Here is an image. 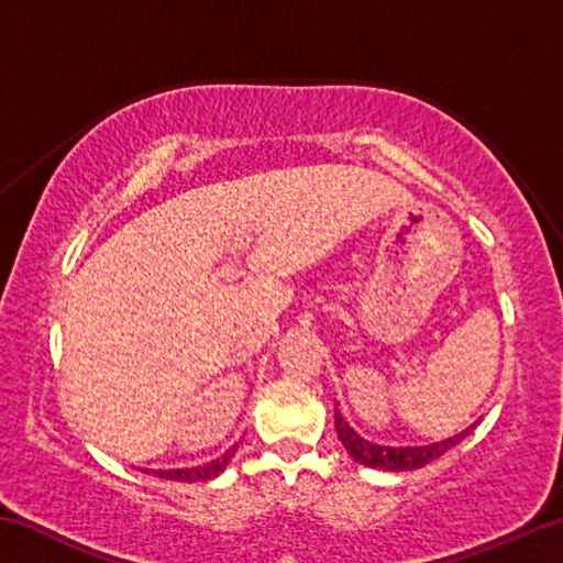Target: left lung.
I'll return each mask as SVG.
<instances>
[{
  "mask_svg": "<svg viewBox=\"0 0 563 563\" xmlns=\"http://www.w3.org/2000/svg\"><path fill=\"white\" fill-rule=\"evenodd\" d=\"M474 427L476 422L472 427H466V430H462L460 434L446 437L442 442L424 444V446H383V444L367 442L365 437H360L335 407V430L347 454L360 464L373 466V470H387V472L419 470V466L434 462L437 456H442L444 452H450L454 444H460L464 437L474 430Z\"/></svg>",
  "mask_w": 563,
  "mask_h": 563,
  "instance_id": "obj_1",
  "label": "left lung"
}]
</instances>
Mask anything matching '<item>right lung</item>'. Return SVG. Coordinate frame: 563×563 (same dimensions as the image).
<instances>
[{
    "label": "right lung",
    "instance_id": "right-lung-1",
    "mask_svg": "<svg viewBox=\"0 0 563 563\" xmlns=\"http://www.w3.org/2000/svg\"><path fill=\"white\" fill-rule=\"evenodd\" d=\"M238 444H233L231 450H228L223 456H218V460L201 464V466H190V470H156L154 474L161 476V479H174V482H206V479H213V476L221 474L228 462H231V456L235 454Z\"/></svg>",
    "mask_w": 563,
    "mask_h": 563
}]
</instances>
